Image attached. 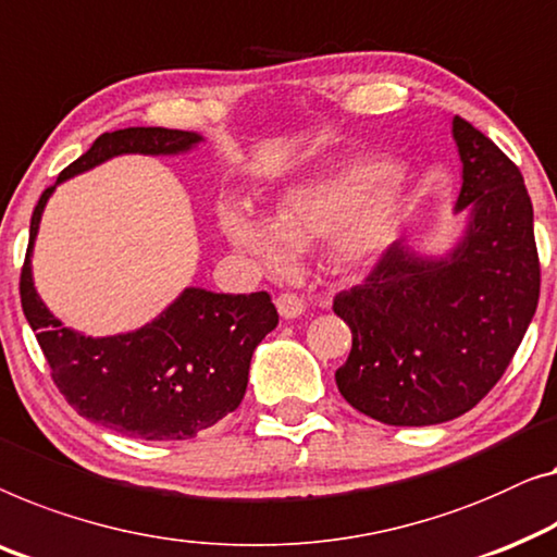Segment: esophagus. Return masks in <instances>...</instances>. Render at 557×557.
Listing matches in <instances>:
<instances>
[{
	"label": "esophagus",
	"instance_id": "esophagus-1",
	"mask_svg": "<svg viewBox=\"0 0 557 557\" xmlns=\"http://www.w3.org/2000/svg\"><path fill=\"white\" fill-rule=\"evenodd\" d=\"M276 309L281 319H298L306 311V306L296 294H281L276 296Z\"/></svg>",
	"mask_w": 557,
	"mask_h": 557
}]
</instances>
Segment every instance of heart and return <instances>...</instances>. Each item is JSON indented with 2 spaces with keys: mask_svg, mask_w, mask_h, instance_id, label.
Segmentation results:
<instances>
[{
  "mask_svg": "<svg viewBox=\"0 0 557 557\" xmlns=\"http://www.w3.org/2000/svg\"><path fill=\"white\" fill-rule=\"evenodd\" d=\"M409 198L397 168L386 160L359 158L336 171L286 190L269 221L244 200H223V236L263 265L288 263L292 248L329 240L342 269L374 263L399 236Z\"/></svg>",
  "mask_w": 557,
  "mask_h": 557,
  "instance_id": "1",
  "label": "heart"
}]
</instances>
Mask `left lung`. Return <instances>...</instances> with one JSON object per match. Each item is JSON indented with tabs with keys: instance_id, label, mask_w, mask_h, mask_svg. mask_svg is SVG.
<instances>
[{
	"instance_id": "1",
	"label": "left lung",
	"mask_w": 557,
	"mask_h": 557,
	"mask_svg": "<svg viewBox=\"0 0 557 557\" xmlns=\"http://www.w3.org/2000/svg\"><path fill=\"white\" fill-rule=\"evenodd\" d=\"M462 163L455 213L465 231L442 256L397 240L364 284L334 298L351 329L336 369L342 397L394 426L470 412L499 382L535 317L540 263L533 203L518 165L478 127L453 117Z\"/></svg>"
}]
</instances>
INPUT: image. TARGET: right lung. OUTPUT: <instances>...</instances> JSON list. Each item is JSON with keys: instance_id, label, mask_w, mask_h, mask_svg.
Returning <instances> with one entry per match:
<instances>
[{"instance_id": "right-lung-1", "label": "right lung", "mask_w": 557, "mask_h": 557, "mask_svg": "<svg viewBox=\"0 0 557 557\" xmlns=\"http://www.w3.org/2000/svg\"><path fill=\"white\" fill-rule=\"evenodd\" d=\"M203 135L168 127L102 133L58 183L39 196L29 223L20 296L64 399L90 422L135 440H190L240 405L253 349L278 324L265 292L213 294L183 288L175 301L135 332L85 336L64 326L39 298L32 251L45 206L60 183L117 156H183Z\"/></svg>"}]
</instances>
